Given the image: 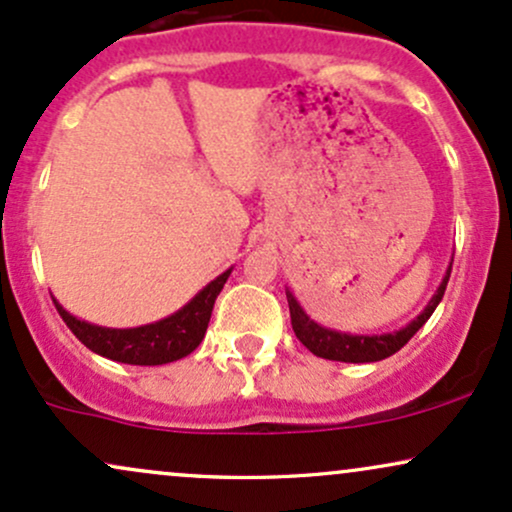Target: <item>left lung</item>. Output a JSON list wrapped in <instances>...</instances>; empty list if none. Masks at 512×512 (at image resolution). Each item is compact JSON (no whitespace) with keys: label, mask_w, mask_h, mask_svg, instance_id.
Returning a JSON list of instances; mask_svg holds the SVG:
<instances>
[{"label":"left lung","mask_w":512,"mask_h":512,"mask_svg":"<svg viewBox=\"0 0 512 512\" xmlns=\"http://www.w3.org/2000/svg\"><path fill=\"white\" fill-rule=\"evenodd\" d=\"M450 269H452V262L448 272L443 276V281H440L438 291L433 293V298L424 308V313L416 317V320H411L407 327H402V330L390 332V334H349V332H337V330H330V327L317 325L315 320H310V317L305 315V310L301 308V303L296 301V296L286 289L293 332H296V337L301 339L305 349L313 351L315 356L327 358V361H344V363L383 361V358L397 354V351L426 325L428 317L433 315V310H436L438 303L443 301L445 286H448V279H450Z\"/></svg>","instance_id":"obj_1"}]
</instances>
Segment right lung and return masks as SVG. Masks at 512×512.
<instances>
[{
	"instance_id": "right-lung-1",
	"label": "right lung",
	"mask_w": 512,
	"mask_h": 512,
	"mask_svg": "<svg viewBox=\"0 0 512 512\" xmlns=\"http://www.w3.org/2000/svg\"><path fill=\"white\" fill-rule=\"evenodd\" d=\"M228 276H231V269L216 276L190 303L182 305L178 313L151 322V325L132 327V330L91 325V322L69 315L55 298L52 301L69 330L93 354L110 358V361L129 363V366H163V363L178 361L197 349L209 327L216 296L221 293Z\"/></svg>"
}]
</instances>
